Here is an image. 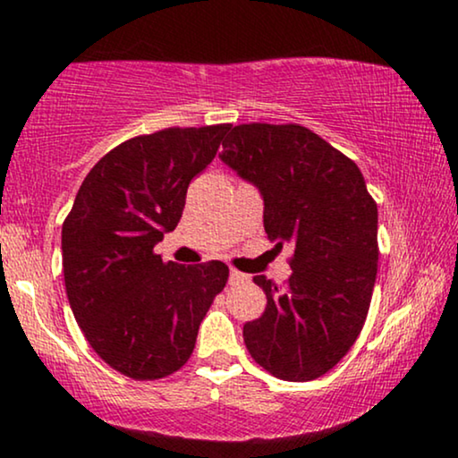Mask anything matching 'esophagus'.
I'll use <instances>...</instances> for the list:
<instances>
[{
  "label": "esophagus",
  "instance_id": "34e87169",
  "mask_svg": "<svg viewBox=\"0 0 458 458\" xmlns=\"http://www.w3.org/2000/svg\"><path fill=\"white\" fill-rule=\"evenodd\" d=\"M248 279H250L248 275L235 271V268H231L229 271V285H242V284H246Z\"/></svg>",
  "mask_w": 458,
  "mask_h": 458
}]
</instances>
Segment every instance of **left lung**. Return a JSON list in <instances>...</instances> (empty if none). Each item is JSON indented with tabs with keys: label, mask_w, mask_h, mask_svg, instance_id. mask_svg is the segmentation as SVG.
Segmentation results:
<instances>
[{
	"label": "left lung",
	"mask_w": 458,
	"mask_h": 458,
	"mask_svg": "<svg viewBox=\"0 0 458 458\" xmlns=\"http://www.w3.org/2000/svg\"><path fill=\"white\" fill-rule=\"evenodd\" d=\"M218 156L259 187L268 240L293 243L284 287L254 277L267 309L243 325L248 352L279 379L321 377L365 325L377 277V204L359 166L300 124H237Z\"/></svg>",
	"instance_id": "left-lung-1"
}]
</instances>
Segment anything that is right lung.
Wrapping results in <instances>:
<instances>
[{"mask_svg": "<svg viewBox=\"0 0 458 458\" xmlns=\"http://www.w3.org/2000/svg\"><path fill=\"white\" fill-rule=\"evenodd\" d=\"M229 124L171 127L110 149L87 174L62 225L66 296L99 359L137 381L185 365L229 267L162 262L154 246L177 227L191 179Z\"/></svg>", "mask_w": 458, "mask_h": 458, "instance_id": "right-lung-1", "label": "right lung"}]
</instances>
